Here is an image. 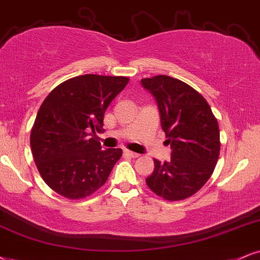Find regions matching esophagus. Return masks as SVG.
<instances>
[{"label":"esophagus","instance_id":"esophagus-1","mask_svg":"<svg viewBox=\"0 0 260 260\" xmlns=\"http://www.w3.org/2000/svg\"><path fill=\"white\" fill-rule=\"evenodd\" d=\"M124 155L129 156V158H139L140 156V154H137V153H134V152H131V150H127V149L124 150Z\"/></svg>","mask_w":260,"mask_h":260}]
</instances>
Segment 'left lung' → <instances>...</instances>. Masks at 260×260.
<instances>
[{"mask_svg":"<svg viewBox=\"0 0 260 260\" xmlns=\"http://www.w3.org/2000/svg\"><path fill=\"white\" fill-rule=\"evenodd\" d=\"M141 83L155 98L166 142L172 148L170 161L154 159V171L146 183L164 200H184L213 174L220 150L218 121L204 96L187 83L164 75Z\"/></svg>","mask_w":260,"mask_h":260,"instance_id":"left-lung-1","label":"left lung"}]
</instances>
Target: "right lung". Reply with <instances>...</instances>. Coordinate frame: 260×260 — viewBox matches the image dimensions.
Masks as SVG:
<instances>
[{"instance_id": "obj_1", "label": "right lung", "mask_w": 260, "mask_h": 260, "mask_svg": "<svg viewBox=\"0 0 260 260\" xmlns=\"http://www.w3.org/2000/svg\"><path fill=\"white\" fill-rule=\"evenodd\" d=\"M127 83L123 76H77L41 105L30 145L41 177L55 193L79 200L106 183L123 150L101 149L95 133L102 131L108 105Z\"/></svg>"}]
</instances>
